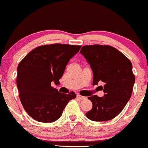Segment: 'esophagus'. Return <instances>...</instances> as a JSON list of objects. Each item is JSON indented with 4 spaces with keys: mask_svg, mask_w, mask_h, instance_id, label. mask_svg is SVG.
<instances>
[{
    "mask_svg": "<svg viewBox=\"0 0 148 148\" xmlns=\"http://www.w3.org/2000/svg\"><path fill=\"white\" fill-rule=\"evenodd\" d=\"M77 98L80 99V100H83V99H85V98H86L85 97L82 96V95H81L80 94H77Z\"/></svg>",
    "mask_w": 148,
    "mask_h": 148,
    "instance_id": "esophagus-1",
    "label": "esophagus"
}]
</instances>
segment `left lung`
Masks as SVG:
<instances>
[{
  "label": "left lung",
  "mask_w": 148,
  "mask_h": 148,
  "mask_svg": "<svg viewBox=\"0 0 148 148\" xmlns=\"http://www.w3.org/2000/svg\"><path fill=\"white\" fill-rule=\"evenodd\" d=\"M80 53L86 59L93 72L92 85L100 82L105 95L88 97L92 108L87 112L88 119L105 121L114 119L122 111L131 96L135 76L131 61L110 45H84Z\"/></svg>",
  "instance_id": "obj_1"
}]
</instances>
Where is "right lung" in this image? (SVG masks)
<instances>
[{"mask_svg":"<svg viewBox=\"0 0 148 148\" xmlns=\"http://www.w3.org/2000/svg\"><path fill=\"white\" fill-rule=\"evenodd\" d=\"M81 45L55 43L37 47L29 52L17 66V85L19 99L27 114L40 122H53L62 116L74 92H58L52 87L59 84L64 69Z\"/></svg>","mask_w":148,"mask_h":148,"instance_id":"obj_1","label":"right lung"}]
</instances>
